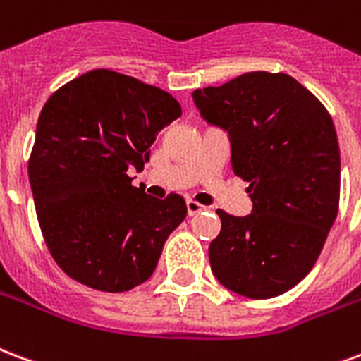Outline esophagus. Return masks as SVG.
<instances>
[{
  "mask_svg": "<svg viewBox=\"0 0 361 361\" xmlns=\"http://www.w3.org/2000/svg\"><path fill=\"white\" fill-rule=\"evenodd\" d=\"M202 210H204V206L199 204L197 200H187V214H189V216H197V214H200Z\"/></svg>",
  "mask_w": 361,
  "mask_h": 361,
  "instance_id": "obj_1",
  "label": "esophagus"
}]
</instances>
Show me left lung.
Listing matches in <instances>:
<instances>
[{"label": "left lung", "mask_w": 361, "mask_h": 361, "mask_svg": "<svg viewBox=\"0 0 361 361\" xmlns=\"http://www.w3.org/2000/svg\"><path fill=\"white\" fill-rule=\"evenodd\" d=\"M200 115L229 132L231 164L254 212L217 210L210 267L227 290L269 299L318 261L339 210L341 157L331 115L288 73L250 71L192 92Z\"/></svg>", "instance_id": "obj_1"}]
</instances>
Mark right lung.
<instances>
[{
	"label": "right lung",
	"instance_id": "obj_1",
	"mask_svg": "<svg viewBox=\"0 0 361 361\" xmlns=\"http://www.w3.org/2000/svg\"><path fill=\"white\" fill-rule=\"evenodd\" d=\"M180 115L174 96L114 70L87 71L45 102L27 176L47 247L70 279L121 293L153 274L187 206L176 192L149 197L128 170H144Z\"/></svg>",
	"mask_w": 361,
	"mask_h": 361
}]
</instances>
